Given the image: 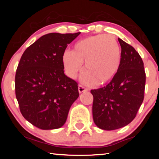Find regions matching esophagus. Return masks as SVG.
<instances>
[{"label": "esophagus", "instance_id": "1", "mask_svg": "<svg viewBox=\"0 0 159 159\" xmlns=\"http://www.w3.org/2000/svg\"><path fill=\"white\" fill-rule=\"evenodd\" d=\"M87 90H88V88H85L84 86H83L82 85H79V92L80 93H81L83 92H85V91H87Z\"/></svg>", "mask_w": 159, "mask_h": 159}]
</instances>
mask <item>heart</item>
Here are the masks:
<instances>
[{
  "label": "heart",
  "mask_w": 159,
  "mask_h": 159,
  "mask_svg": "<svg viewBox=\"0 0 159 159\" xmlns=\"http://www.w3.org/2000/svg\"><path fill=\"white\" fill-rule=\"evenodd\" d=\"M121 60V50L111 35L90 36L75 43L71 52H65L62 64L66 74L75 79L85 62L82 80L85 84H105L116 74Z\"/></svg>",
  "instance_id": "1"
}]
</instances>
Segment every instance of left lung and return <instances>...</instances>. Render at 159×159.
<instances>
[{
  "mask_svg": "<svg viewBox=\"0 0 159 159\" xmlns=\"http://www.w3.org/2000/svg\"><path fill=\"white\" fill-rule=\"evenodd\" d=\"M118 40L121 47V60L116 74L106 86L90 90L93 120L98 128L106 130L129 124L135 118L144 97L143 61L133 46Z\"/></svg>",
  "mask_w": 159,
  "mask_h": 159,
  "instance_id": "8db88e82",
  "label": "left lung"
}]
</instances>
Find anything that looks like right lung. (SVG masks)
I'll return each mask as SVG.
<instances>
[{
    "instance_id": "add662e5",
    "label": "right lung",
    "mask_w": 159,
    "mask_h": 159,
    "mask_svg": "<svg viewBox=\"0 0 159 159\" xmlns=\"http://www.w3.org/2000/svg\"><path fill=\"white\" fill-rule=\"evenodd\" d=\"M80 33L45 34L26 48L15 74L21 114L42 130L60 128L79 98L78 83L64 74L62 56Z\"/></svg>"
}]
</instances>
